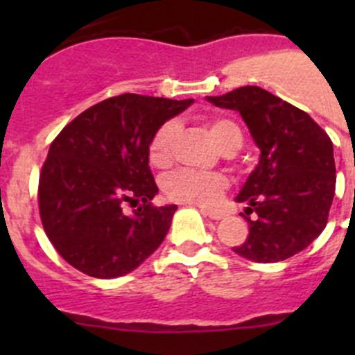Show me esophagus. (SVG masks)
Returning <instances> with one entry per match:
<instances>
[{
	"mask_svg": "<svg viewBox=\"0 0 355 355\" xmlns=\"http://www.w3.org/2000/svg\"><path fill=\"white\" fill-rule=\"evenodd\" d=\"M202 213L206 214V216L209 218V220H214V221L221 220V218L225 216L223 211H218V209H202Z\"/></svg>",
	"mask_w": 355,
	"mask_h": 355,
	"instance_id": "esophagus-1",
	"label": "esophagus"
}]
</instances>
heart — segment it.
<instances>
[{"label":"heart","mask_w":355,"mask_h":355,"mask_svg":"<svg viewBox=\"0 0 355 355\" xmlns=\"http://www.w3.org/2000/svg\"><path fill=\"white\" fill-rule=\"evenodd\" d=\"M177 121L168 120L157 127L148 144V159L153 166L164 168L171 159V144L177 135ZM209 132L214 142L225 153H235L242 146V132L235 121L227 118H216L209 123ZM228 187L225 175L218 171L177 170L163 178V192L170 200L185 204L209 206L220 198Z\"/></svg>","instance_id":"1"}]
</instances>
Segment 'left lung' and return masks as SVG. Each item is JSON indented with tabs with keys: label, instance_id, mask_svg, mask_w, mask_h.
<instances>
[{
	"label": "left lung",
	"instance_id": "1",
	"mask_svg": "<svg viewBox=\"0 0 355 355\" xmlns=\"http://www.w3.org/2000/svg\"><path fill=\"white\" fill-rule=\"evenodd\" d=\"M207 99L237 110L261 149L259 164L237 196L249 204L242 214L249 237L232 250L256 263L288 259L328 223L336 184L331 139L306 111L256 85Z\"/></svg>",
	"mask_w": 355,
	"mask_h": 355
}]
</instances>
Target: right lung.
<instances>
[{
    "mask_svg": "<svg viewBox=\"0 0 355 355\" xmlns=\"http://www.w3.org/2000/svg\"><path fill=\"white\" fill-rule=\"evenodd\" d=\"M192 99L120 94L82 111L49 146L39 175V214L68 264L116 278L144 263L166 237L177 206L151 202L157 187L148 144ZM134 207L132 215L121 211Z\"/></svg>",
    "mask_w": 355,
    "mask_h": 355,
    "instance_id": "obj_1",
    "label": "right lung"
}]
</instances>
